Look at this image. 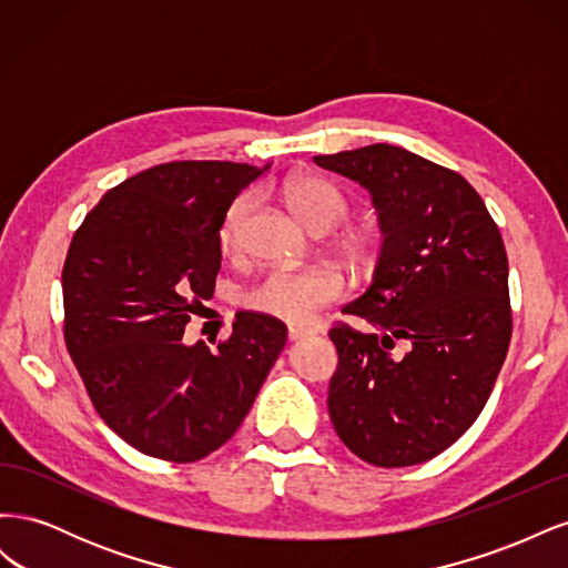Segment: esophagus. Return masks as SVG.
Instances as JSON below:
<instances>
[{"label":"esophagus","instance_id":"1","mask_svg":"<svg viewBox=\"0 0 568 568\" xmlns=\"http://www.w3.org/2000/svg\"><path fill=\"white\" fill-rule=\"evenodd\" d=\"M317 334L315 329H305V326H288V341H301L305 336Z\"/></svg>","mask_w":568,"mask_h":568}]
</instances>
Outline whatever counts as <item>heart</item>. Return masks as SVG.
<instances>
[{"mask_svg": "<svg viewBox=\"0 0 568 568\" xmlns=\"http://www.w3.org/2000/svg\"><path fill=\"white\" fill-rule=\"evenodd\" d=\"M280 196L307 230L329 234L348 217L351 205L338 189L320 175H288L280 184ZM253 213V196H236L220 222L217 242L225 253H236L242 246L246 220ZM336 251L348 263L363 265L374 253V236L367 230H346L336 236ZM343 282L336 272L326 267L307 270H272L257 282L246 303L253 311L284 322H311L324 305L338 301Z\"/></svg>", "mask_w": 568, "mask_h": 568, "instance_id": "1", "label": "heart"}]
</instances>
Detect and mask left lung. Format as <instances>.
Here are the masks:
<instances>
[{"label": "left lung", "instance_id": "obj_1", "mask_svg": "<svg viewBox=\"0 0 568 568\" xmlns=\"http://www.w3.org/2000/svg\"><path fill=\"white\" fill-rule=\"evenodd\" d=\"M365 186L384 244L367 291L336 324L329 417L374 467L436 457L484 409L511 338L509 265L484 199L455 170L393 144L315 156Z\"/></svg>", "mask_w": 568, "mask_h": 568}]
</instances>
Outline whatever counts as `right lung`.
I'll list each match as a JSON object with an SVG mask.
<instances>
[{
	"label": "right lung",
	"mask_w": 568,
	"mask_h": 568,
	"mask_svg": "<svg viewBox=\"0 0 568 568\" xmlns=\"http://www.w3.org/2000/svg\"><path fill=\"white\" fill-rule=\"evenodd\" d=\"M267 168H149L101 196L68 248V353L99 417L144 455L182 464L225 445L284 348L286 326L261 313H239L217 351L182 341L213 296L220 222Z\"/></svg>",
	"instance_id": "right-lung-1"
}]
</instances>
